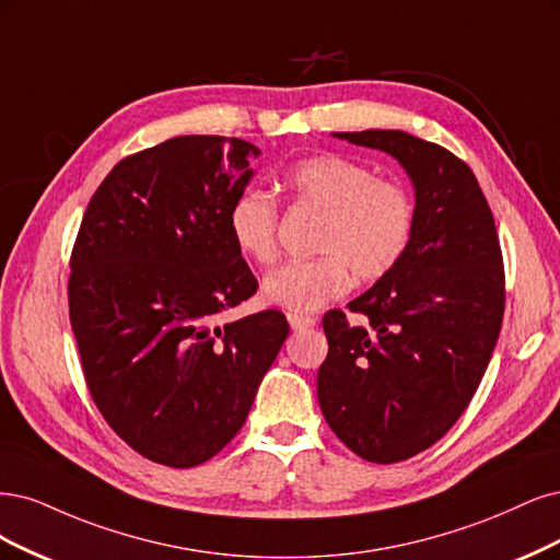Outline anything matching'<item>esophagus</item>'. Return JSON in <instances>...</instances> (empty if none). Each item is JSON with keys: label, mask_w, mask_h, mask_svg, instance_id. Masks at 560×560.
<instances>
[{"label": "esophagus", "mask_w": 560, "mask_h": 560, "mask_svg": "<svg viewBox=\"0 0 560 560\" xmlns=\"http://www.w3.org/2000/svg\"><path fill=\"white\" fill-rule=\"evenodd\" d=\"M288 323H291V328H293L295 332H302V330H306V328H312L316 320H314L312 316H298V314H288Z\"/></svg>", "instance_id": "34e87169"}]
</instances>
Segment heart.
Listing matches in <instances>:
<instances>
[{"mask_svg":"<svg viewBox=\"0 0 560 560\" xmlns=\"http://www.w3.org/2000/svg\"><path fill=\"white\" fill-rule=\"evenodd\" d=\"M295 202L323 211L314 260H288L262 281V300L288 314H312L360 281L388 275L407 254L417 209L405 186L376 178L363 162L318 153L293 162L281 176ZM279 209L262 190L248 188L228 209V232L254 262L277 256Z\"/></svg>","mask_w":560,"mask_h":560,"instance_id":"1","label":"heart"}]
</instances>
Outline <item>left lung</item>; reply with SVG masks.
I'll return each instance as SVG.
<instances>
[{"label":"left lung","instance_id":"left-lung-1","mask_svg":"<svg viewBox=\"0 0 560 560\" xmlns=\"http://www.w3.org/2000/svg\"><path fill=\"white\" fill-rule=\"evenodd\" d=\"M400 162L413 186L407 254L349 310L323 316L318 405L335 435L372 463H398L446 435L489 368L504 314L493 213L472 170L402 130L332 132Z\"/></svg>","mask_w":560,"mask_h":560}]
</instances>
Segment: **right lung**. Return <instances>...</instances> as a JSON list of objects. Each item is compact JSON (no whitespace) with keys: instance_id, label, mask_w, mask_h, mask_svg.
Here are the masks:
<instances>
[{"instance_id":"add662e5","label":"right lung","mask_w":560,"mask_h":560,"mask_svg":"<svg viewBox=\"0 0 560 560\" xmlns=\"http://www.w3.org/2000/svg\"><path fill=\"white\" fill-rule=\"evenodd\" d=\"M254 143L186 135L120 160L71 254L69 318L116 435L160 465L209 460L240 432L288 337L281 312L219 323L258 281L228 232Z\"/></svg>"}]
</instances>
